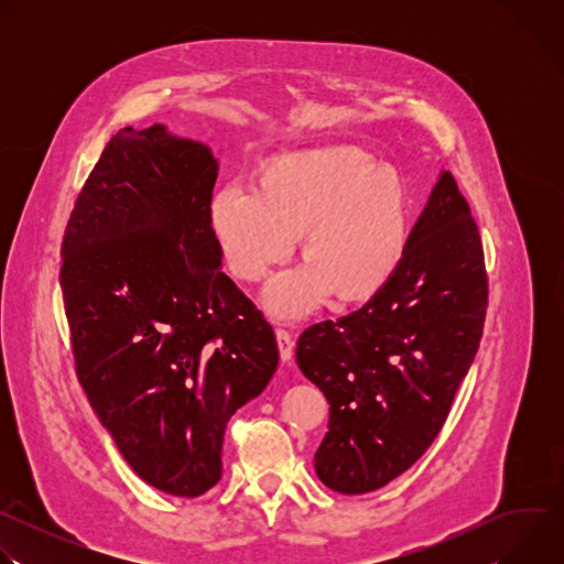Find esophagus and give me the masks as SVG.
Returning <instances> with one entry per match:
<instances>
[{
    "label": "esophagus",
    "instance_id": "esophagus-1",
    "mask_svg": "<svg viewBox=\"0 0 564 564\" xmlns=\"http://www.w3.org/2000/svg\"><path fill=\"white\" fill-rule=\"evenodd\" d=\"M276 344H279V352H281V361H290L292 352H294V337L288 330H276Z\"/></svg>",
    "mask_w": 564,
    "mask_h": 564
}]
</instances>
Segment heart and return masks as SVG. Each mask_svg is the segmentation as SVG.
Wrapping results in <instances>:
<instances>
[{
    "label": "heart",
    "instance_id": "obj_1",
    "mask_svg": "<svg viewBox=\"0 0 564 564\" xmlns=\"http://www.w3.org/2000/svg\"><path fill=\"white\" fill-rule=\"evenodd\" d=\"M227 270L257 283L288 259L303 231L305 261L263 290L265 312L299 321L324 307L379 294L404 261L411 236L409 189L394 172L352 149H316L272 160L261 185H220L207 205Z\"/></svg>",
    "mask_w": 564,
    "mask_h": 564
}]
</instances>
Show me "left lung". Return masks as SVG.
<instances>
[{
  "instance_id": "8db88e82",
  "label": "left lung",
  "mask_w": 564,
  "mask_h": 564,
  "mask_svg": "<svg viewBox=\"0 0 564 564\" xmlns=\"http://www.w3.org/2000/svg\"><path fill=\"white\" fill-rule=\"evenodd\" d=\"M487 294L468 203L451 172H440L390 283L299 337L296 364L330 404L314 453L328 489L377 491L424 455L475 359Z\"/></svg>"
}]
</instances>
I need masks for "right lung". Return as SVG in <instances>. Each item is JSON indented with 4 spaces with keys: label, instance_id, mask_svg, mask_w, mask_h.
Instances as JSON below:
<instances>
[{
    "label": "right lung",
    "instance_id": "add662e5",
    "mask_svg": "<svg viewBox=\"0 0 564 564\" xmlns=\"http://www.w3.org/2000/svg\"><path fill=\"white\" fill-rule=\"evenodd\" d=\"M216 178L207 144L165 124L124 127L62 243L79 383L135 475L178 498L220 479L229 417L279 366L270 324L220 272L207 218Z\"/></svg>",
    "mask_w": 564,
    "mask_h": 564
}]
</instances>
